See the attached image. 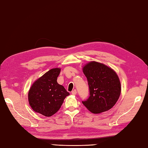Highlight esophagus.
Here are the masks:
<instances>
[{
	"label": "esophagus",
	"mask_w": 148,
	"mask_h": 148,
	"mask_svg": "<svg viewBox=\"0 0 148 148\" xmlns=\"http://www.w3.org/2000/svg\"><path fill=\"white\" fill-rule=\"evenodd\" d=\"M71 94H72V95H76L77 94V90H73V91L71 92Z\"/></svg>",
	"instance_id": "esophagus-1"
}]
</instances>
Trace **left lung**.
<instances>
[{"label": "left lung", "instance_id": "8db88e82", "mask_svg": "<svg viewBox=\"0 0 148 148\" xmlns=\"http://www.w3.org/2000/svg\"><path fill=\"white\" fill-rule=\"evenodd\" d=\"M88 81L90 96L82 101L93 113L108 111L116 104L121 94V84L116 73L103 63L90 61L83 67Z\"/></svg>", "mask_w": 148, "mask_h": 148}]
</instances>
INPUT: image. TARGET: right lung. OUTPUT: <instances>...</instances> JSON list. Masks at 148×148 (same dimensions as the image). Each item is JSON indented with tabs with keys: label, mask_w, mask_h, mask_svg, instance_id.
Here are the masks:
<instances>
[{
	"label": "right lung",
	"mask_w": 148,
	"mask_h": 148,
	"mask_svg": "<svg viewBox=\"0 0 148 148\" xmlns=\"http://www.w3.org/2000/svg\"><path fill=\"white\" fill-rule=\"evenodd\" d=\"M61 69L52 68L35 80L29 88L28 97L32 109L45 116H51L60 109L70 93L57 82Z\"/></svg>",
	"instance_id": "right-lung-1"
}]
</instances>
